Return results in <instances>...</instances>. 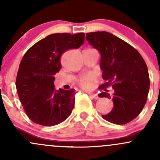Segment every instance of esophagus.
<instances>
[{
	"label": "esophagus",
	"mask_w": 160,
	"mask_h": 160,
	"mask_svg": "<svg viewBox=\"0 0 160 160\" xmlns=\"http://www.w3.org/2000/svg\"><path fill=\"white\" fill-rule=\"evenodd\" d=\"M89 95H90V97H91L92 98H93V99H95V100H98V98H99V97H98V95L96 94V93H89Z\"/></svg>",
	"instance_id": "esophagus-1"
}]
</instances>
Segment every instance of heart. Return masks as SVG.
<instances>
[{
	"instance_id": "b5f03b06",
	"label": "heart",
	"mask_w": 160,
	"mask_h": 160,
	"mask_svg": "<svg viewBox=\"0 0 160 160\" xmlns=\"http://www.w3.org/2000/svg\"><path fill=\"white\" fill-rule=\"evenodd\" d=\"M94 80V77L93 75H86L83 76V77H80L78 80H77V83H78L79 86L80 88H82L83 89L88 90L90 89L92 86V82Z\"/></svg>"
}]
</instances>
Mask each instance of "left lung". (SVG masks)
<instances>
[{
	"mask_svg": "<svg viewBox=\"0 0 160 160\" xmlns=\"http://www.w3.org/2000/svg\"><path fill=\"white\" fill-rule=\"evenodd\" d=\"M86 39L101 53L104 83L98 96L111 99L114 107L102 115L108 122L125 125L140 114L147 101L149 76L146 62L131 45L107 32L87 33ZM114 89L109 94L106 88Z\"/></svg>",
	"mask_w": 160,
	"mask_h": 160,
	"instance_id": "left-lung-1",
	"label": "left lung"
}]
</instances>
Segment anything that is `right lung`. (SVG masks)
Returning <instances> with one entry per match:
<instances>
[{
    "label": "right lung",
    "mask_w": 160,
    "mask_h": 160,
    "mask_svg": "<svg viewBox=\"0 0 160 160\" xmlns=\"http://www.w3.org/2000/svg\"><path fill=\"white\" fill-rule=\"evenodd\" d=\"M85 34L48 35L25 52L16 78L18 94L25 113L35 123L53 126L70 115L75 90H55L54 75L60 70L61 56L83 45Z\"/></svg>",
    "instance_id": "add662e5"
}]
</instances>
